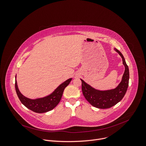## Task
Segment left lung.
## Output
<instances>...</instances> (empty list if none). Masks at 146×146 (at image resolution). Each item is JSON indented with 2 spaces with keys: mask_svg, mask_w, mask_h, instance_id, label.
<instances>
[{
  "mask_svg": "<svg viewBox=\"0 0 146 146\" xmlns=\"http://www.w3.org/2000/svg\"><path fill=\"white\" fill-rule=\"evenodd\" d=\"M114 50L122 57L125 68L121 82L116 88L107 90H97L80 79L82 81V90L84 97L92 106L96 108L105 109L115 106L123 99L128 88L129 79L128 66L122 54L117 48H115Z\"/></svg>",
  "mask_w": 146,
  "mask_h": 146,
  "instance_id": "obj_1",
  "label": "left lung"
}]
</instances>
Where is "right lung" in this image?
Returning a JSON list of instances; mask_svg holds the SVG:
<instances>
[{"instance_id": "1", "label": "right lung", "mask_w": 146, "mask_h": 146, "mask_svg": "<svg viewBox=\"0 0 146 146\" xmlns=\"http://www.w3.org/2000/svg\"><path fill=\"white\" fill-rule=\"evenodd\" d=\"M71 80L72 78H70L62 83L50 94L36 99H31L23 95L19 89L16 79L15 88L19 98L23 105L35 112L44 113L53 110L57 106L61 99L65 88L69 85Z\"/></svg>"}]
</instances>
